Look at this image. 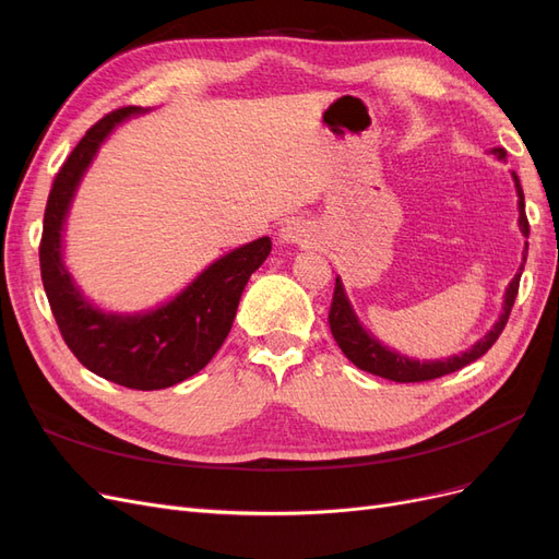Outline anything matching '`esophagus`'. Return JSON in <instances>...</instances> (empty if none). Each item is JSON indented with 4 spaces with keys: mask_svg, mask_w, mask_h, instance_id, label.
<instances>
[{
    "mask_svg": "<svg viewBox=\"0 0 559 559\" xmlns=\"http://www.w3.org/2000/svg\"><path fill=\"white\" fill-rule=\"evenodd\" d=\"M280 242H284V245H308V242H312V230L306 222H300V218H292V222H286L280 228Z\"/></svg>",
    "mask_w": 559,
    "mask_h": 559,
    "instance_id": "1",
    "label": "esophagus"
}]
</instances>
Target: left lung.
I'll return each instance as SVG.
<instances>
[{
    "mask_svg": "<svg viewBox=\"0 0 559 559\" xmlns=\"http://www.w3.org/2000/svg\"><path fill=\"white\" fill-rule=\"evenodd\" d=\"M492 154L499 160H506V151L503 148H492ZM513 183H515V193H518V226L520 233L524 238H530V222H527V214H524V193H522V186L515 173H511ZM527 249L530 242H524V251H522V263L518 267L515 277L506 286V294H503V306L499 312V319L492 324L480 341L476 345H471L468 349L460 352V354H452L448 359H415V357H405V354L392 349L389 345L380 343L378 337L370 333L354 312L352 302L347 298L345 292V284L341 280V275L335 277V292H333V302H331V312H329V324H331V333L335 337L337 347L343 349L345 357L366 373H373L386 380H394V382H425V380H436V378H443L448 373H454V370H460L464 366H468L471 361L480 359L483 354L497 343V337L501 335L506 321H509L511 308L515 302L518 296V286H520V277H522V270H524V261H527Z\"/></svg>",
    "mask_w": 559,
    "mask_h": 559,
    "instance_id": "1",
    "label": "left lung"
}]
</instances>
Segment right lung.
Instances as JSON below:
<instances>
[{
    "label": "right lung",
    "mask_w": 559,
    "mask_h": 559,
    "mask_svg": "<svg viewBox=\"0 0 559 559\" xmlns=\"http://www.w3.org/2000/svg\"><path fill=\"white\" fill-rule=\"evenodd\" d=\"M142 107L116 109L95 123L64 160L50 189L39 247L41 280L67 347L91 373L154 392L205 368L224 345L251 273L273 242L259 238L212 261L179 294L151 310L116 312L91 300L64 263V226L74 195L103 146Z\"/></svg>",
    "instance_id": "right-lung-1"
}]
</instances>
